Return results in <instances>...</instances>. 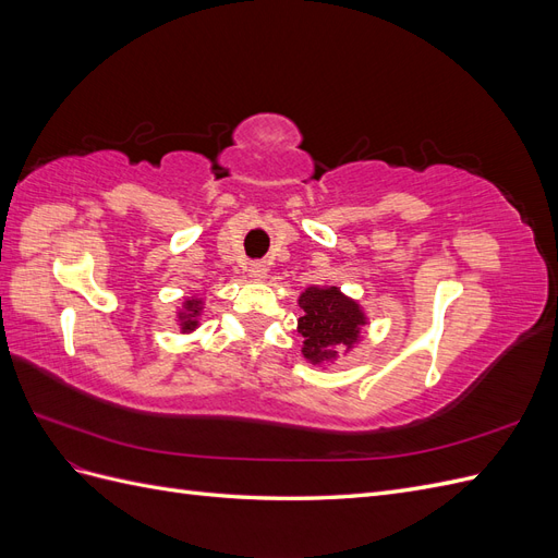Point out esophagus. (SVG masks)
<instances>
[{"instance_id":"esophagus-1","label":"esophagus","mask_w":558,"mask_h":558,"mask_svg":"<svg viewBox=\"0 0 558 558\" xmlns=\"http://www.w3.org/2000/svg\"><path fill=\"white\" fill-rule=\"evenodd\" d=\"M248 275L253 277V279H256V281H263L265 277H267V265L265 263H251L248 265Z\"/></svg>"}]
</instances>
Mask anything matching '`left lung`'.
Instances as JSON below:
<instances>
[{
	"instance_id": "obj_1",
	"label": "left lung",
	"mask_w": 558,
	"mask_h": 558,
	"mask_svg": "<svg viewBox=\"0 0 558 558\" xmlns=\"http://www.w3.org/2000/svg\"><path fill=\"white\" fill-rule=\"evenodd\" d=\"M298 332L305 337L302 353L312 365L332 363L340 351H351L361 342V328L367 316L356 300L344 295L337 286H310L300 293Z\"/></svg>"
}]
</instances>
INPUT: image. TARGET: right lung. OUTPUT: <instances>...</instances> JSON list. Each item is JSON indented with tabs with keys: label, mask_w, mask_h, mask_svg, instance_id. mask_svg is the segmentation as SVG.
Returning <instances> with one entry per match:
<instances>
[{
	"label": "right lung",
	"mask_w": 558,
	"mask_h": 558,
	"mask_svg": "<svg viewBox=\"0 0 558 558\" xmlns=\"http://www.w3.org/2000/svg\"><path fill=\"white\" fill-rule=\"evenodd\" d=\"M205 302H202V298H185L181 310L177 312V320L181 326V332H193L197 326H199V314H202V307Z\"/></svg>",
	"instance_id": "1"
}]
</instances>
